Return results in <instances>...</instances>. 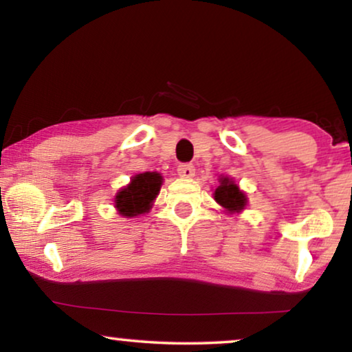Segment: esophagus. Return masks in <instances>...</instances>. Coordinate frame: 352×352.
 Segmentation results:
<instances>
[{"mask_svg": "<svg viewBox=\"0 0 352 352\" xmlns=\"http://www.w3.org/2000/svg\"><path fill=\"white\" fill-rule=\"evenodd\" d=\"M177 175L181 177H194L195 176V166L192 163H181L177 166Z\"/></svg>", "mask_w": 352, "mask_h": 352, "instance_id": "1", "label": "esophagus"}]
</instances>
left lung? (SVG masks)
<instances>
[{
	"mask_svg": "<svg viewBox=\"0 0 352 352\" xmlns=\"http://www.w3.org/2000/svg\"><path fill=\"white\" fill-rule=\"evenodd\" d=\"M214 200L228 211V213H240L247 206V195L239 189V186L228 176L219 177V186L214 190Z\"/></svg>",
	"mask_w": 352,
	"mask_h": 352,
	"instance_id": "8db88e82",
	"label": "left lung"
}]
</instances>
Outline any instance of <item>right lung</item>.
<instances>
[{"label": "right lung", "instance_id": "right-lung-1", "mask_svg": "<svg viewBox=\"0 0 352 352\" xmlns=\"http://www.w3.org/2000/svg\"><path fill=\"white\" fill-rule=\"evenodd\" d=\"M163 177L157 171H147L136 175L131 182L115 195V208L118 213L126 218L148 213L153 200L160 192Z\"/></svg>", "mask_w": 352, "mask_h": 352}]
</instances>
